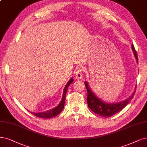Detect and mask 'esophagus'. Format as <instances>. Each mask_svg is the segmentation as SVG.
<instances>
[{"label": "esophagus", "mask_w": 147, "mask_h": 147, "mask_svg": "<svg viewBox=\"0 0 147 147\" xmlns=\"http://www.w3.org/2000/svg\"><path fill=\"white\" fill-rule=\"evenodd\" d=\"M83 69H78L77 71L75 72V77L77 79H81L83 77Z\"/></svg>", "instance_id": "esophagus-1"}]
</instances>
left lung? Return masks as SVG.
<instances>
[{"label": "left lung", "instance_id": "obj_1", "mask_svg": "<svg viewBox=\"0 0 147 147\" xmlns=\"http://www.w3.org/2000/svg\"><path fill=\"white\" fill-rule=\"evenodd\" d=\"M133 53L134 55L136 61L138 63V55L134 49L133 44L131 45ZM84 84L88 91V97H87V102L88 105V107L94 113L98 115L102 116L104 117H109L116 113H117L121 110H122L125 106L127 105L130 101L133 99L136 89L134 90L133 94L130 95L128 98L126 99L120 101V102L116 103H106L103 100H101L99 97L96 95L93 91L90 89L89 83L86 81ZM136 89V88H135Z\"/></svg>", "mask_w": 147, "mask_h": 147}]
</instances>
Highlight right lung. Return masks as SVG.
<instances>
[{"label": "right lung", "instance_id": "right-lung-1", "mask_svg": "<svg viewBox=\"0 0 147 147\" xmlns=\"http://www.w3.org/2000/svg\"><path fill=\"white\" fill-rule=\"evenodd\" d=\"M74 82V78L73 77L70 78L69 80V82L67 83V84H65V88L63 90V97L62 99L61 100V102L58 104V105L56 107H55L54 108L48 110L47 111H45V112H41V113H33V112H30L33 115H34L36 117H40V118H42V119H50V118H52L57 116L58 115L63 109H64V103H65V94H66L67 89L69 86V85L71 84Z\"/></svg>", "mask_w": 147, "mask_h": 147}]
</instances>
